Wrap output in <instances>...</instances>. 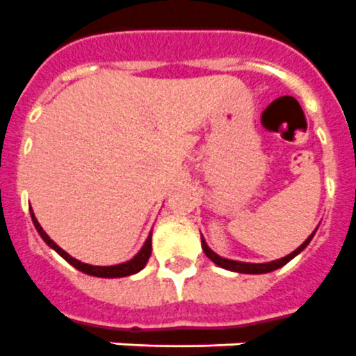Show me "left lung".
Returning a JSON list of instances; mask_svg holds the SVG:
<instances>
[{
    "mask_svg": "<svg viewBox=\"0 0 356 356\" xmlns=\"http://www.w3.org/2000/svg\"><path fill=\"white\" fill-rule=\"evenodd\" d=\"M314 234H316V232H314ZM314 234L310 235V237H308L307 241H305L303 244L298 248V250L292 251L291 254H287V257H284V259L273 260V262H267V264H248V262H237V260L222 259V257L216 254L209 246H207V242L203 237H201V246H203V251H205L207 257H209L213 264H217L219 267H222V269H228V271H235V273H244V275H264V273H271V271H275V269H280L282 266H285L287 262H291L296 254L301 253V251L308 246V242L312 241Z\"/></svg>",
    "mask_w": 356,
    "mask_h": 356,
    "instance_id": "left-lung-1",
    "label": "left lung"
}]
</instances>
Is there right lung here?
<instances>
[{
	"label": "right lung",
	"mask_w": 356,
	"mask_h": 356,
	"mask_svg": "<svg viewBox=\"0 0 356 356\" xmlns=\"http://www.w3.org/2000/svg\"><path fill=\"white\" fill-rule=\"evenodd\" d=\"M31 221H33V225H35L37 232H39V235L42 237V241L46 242L49 248H53L56 253L60 254L62 259L67 260V262L71 264L72 267H76L78 271L85 273V275L99 276V278H122V276H130V275H135V273H139L140 269L146 266L147 260H149V257H151V234H149V237L146 238V242H144V246L140 248L139 253L135 254L131 260H128V262L118 264V266H105V267H103V266H89V264H83V262H80V260L72 259L71 254L65 253L62 248L56 246L55 242L49 238V235L44 232L42 226L39 225V221H37L35 216H33V210H31Z\"/></svg>",
	"instance_id": "obj_1"
}]
</instances>
